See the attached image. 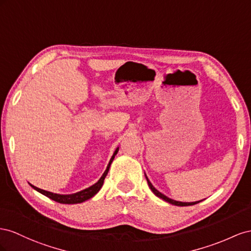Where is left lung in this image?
I'll return each instance as SVG.
<instances>
[{
  "instance_id": "8db88e82",
  "label": "left lung",
  "mask_w": 251,
  "mask_h": 251,
  "mask_svg": "<svg viewBox=\"0 0 251 251\" xmlns=\"http://www.w3.org/2000/svg\"><path fill=\"white\" fill-rule=\"evenodd\" d=\"M145 176H146V180H147L149 188L151 189V191L154 193V195H155L156 197H159L160 199L164 200V201H166V202L170 203V204L176 205V206H191V205H195V204H198V203H200V202H202V200H201V201H197V202H178V201H175V200L169 199V198L166 197L165 195H163V193H161L159 190H156V189L153 187V185H152L151 183H150V181L148 180V177H147L146 175H145Z\"/></svg>"
}]
</instances>
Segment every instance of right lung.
<instances>
[{"instance_id":"obj_1","label":"right lung","mask_w":251,"mask_h":251,"mask_svg":"<svg viewBox=\"0 0 251 251\" xmlns=\"http://www.w3.org/2000/svg\"><path fill=\"white\" fill-rule=\"evenodd\" d=\"M118 151H119V147H118L116 150H114V152H113V154H112V156H111V159H110V161H109V163H108V165H107V168H106V170L104 171L103 176H102L101 177H100V180H99L96 184H94L92 186H90V187L86 188V189H84V190H81V191L75 192V193H71V195H59V193H53V192H50V191L43 190V189H41V188L35 187V186H33V185H31V184H30V186H31V187H32L33 189H35L37 191H39L40 193H42V195H44L45 197H47V198H49V199H51V200H53V201L58 202V203H62V204H77V203H83V202H85V201H87V200H89L90 198L96 196L97 193L99 192V190L102 188L105 177H106L107 174H108L109 167H110L111 163H112V161H113V159H114V156H116V154L118 153Z\"/></svg>"}]
</instances>
